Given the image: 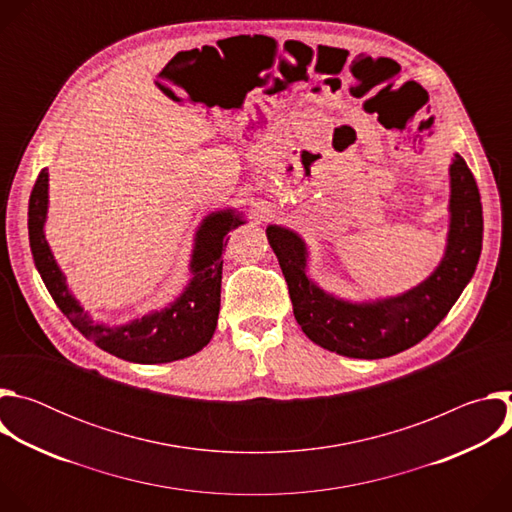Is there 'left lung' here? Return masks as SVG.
Listing matches in <instances>:
<instances>
[{"label": "left lung", "mask_w": 512, "mask_h": 512, "mask_svg": "<svg viewBox=\"0 0 512 512\" xmlns=\"http://www.w3.org/2000/svg\"><path fill=\"white\" fill-rule=\"evenodd\" d=\"M482 229L476 180L464 158L454 154L446 253L425 281L401 296L375 302L340 300L308 277V247L298 233L269 225L267 239L304 334L330 352L373 360L415 346L448 316L476 271Z\"/></svg>", "instance_id": "8db88e82"}]
</instances>
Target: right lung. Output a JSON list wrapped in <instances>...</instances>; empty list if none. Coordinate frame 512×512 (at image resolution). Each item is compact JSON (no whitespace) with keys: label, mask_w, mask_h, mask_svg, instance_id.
<instances>
[{"label":"right lung","mask_w":512,"mask_h":512,"mask_svg":"<svg viewBox=\"0 0 512 512\" xmlns=\"http://www.w3.org/2000/svg\"><path fill=\"white\" fill-rule=\"evenodd\" d=\"M48 214V170L44 168L32 188L28 206V235L36 269L50 291L60 312L83 336L117 358L141 364L172 362L202 350L216 328L221 310L223 251L227 235L245 223L237 210H218L204 216L200 223L190 259L192 279L180 298L160 312H152L123 326H107L97 322L83 310L79 300L70 294L66 277L44 237Z\"/></svg>","instance_id":"obj_1"}]
</instances>
